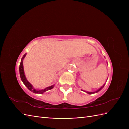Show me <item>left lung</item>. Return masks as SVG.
<instances>
[{
  "label": "left lung",
  "mask_w": 129,
  "mask_h": 129,
  "mask_svg": "<svg viewBox=\"0 0 129 129\" xmlns=\"http://www.w3.org/2000/svg\"><path fill=\"white\" fill-rule=\"evenodd\" d=\"M107 80H108V79H107ZM105 85V83H104L102 87H101V88H100L98 90H97L96 91H93V92H89V91H84V90H82V91H84V92H87V93H88V94H93V93H97V92H98L99 91H100L101 90H102V89H103V87H104V85Z\"/></svg>",
  "instance_id": "1"
}]
</instances>
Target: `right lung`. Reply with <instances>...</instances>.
Returning <instances> with one entry per match:
<instances>
[{
    "instance_id": "1",
    "label": "right lung",
    "mask_w": 129,
    "mask_h": 129,
    "mask_svg": "<svg viewBox=\"0 0 129 129\" xmlns=\"http://www.w3.org/2000/svg\"><path fill=\"white\" fill-rule=\"evenodd\" d=\"M26 53L25 54L24 56H22L21 60L20 66H19V73H20V76L21 80L22 81L23 83L25 84V86L27 88H28V89H29L30 91H32L33 92L36 93H40V94H41V93H44L45 92L49 90L53 89L54 88V87L55 86V84L50 85V86L47 87L43 89H40V90L36 89L33 86V85L31 83H30L29 82V81L27 80L26 77L25 76V75L24 66H23V60L24 59V58L26 56Z\"/></svg>"
}]
</instances>
